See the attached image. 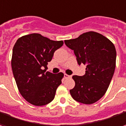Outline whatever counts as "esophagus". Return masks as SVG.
Returning <instances> with one entry per match:
<instances>
[{
    "label": "esophagus",
    "mask_w": 126,
    "mask_h": 126,
    "mask_svg": "<svg viewBox=\"0 0 126 126\" xmlns=\"http://www.w3.org/2000/svg\"><path fill=\"white\" fill-rule=\"evenodd\" d=\"M64 78H72V76L67 75V74H64Z\"/></svg>",
    "instance_id": "34e87169"
}]
</instances>
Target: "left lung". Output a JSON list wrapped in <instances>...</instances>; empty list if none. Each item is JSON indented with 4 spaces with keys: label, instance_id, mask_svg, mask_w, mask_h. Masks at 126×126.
Segmentation results:
<instances>
[{
    "label": "left lung",
    "instance_id": "left-lung-1",
    "mask_svg": "<svg viewBox=\"0 0 126 126\" xmlns=\"http://www.w3.org/2000/svg\"><path fill=\"white\" fill-rule=\"evenodd\" d=\"M65 44L74 50L78 65H86L84 75L72 76L75 87L69 91L71 95L85 104L96 102L105 94L115 72V46L109 39L94 31L65 40Z\"/></svg>",
    "mask_w": 126,
    "mask_h": 126
}]
</instances>
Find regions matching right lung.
Instances as JSON below:
<instances>
[{
    "instance_id": "obj_1",
    "label": "right lung",
    "mask_w": 126,
    "mask_h": 126,
    "mask_svg": "<svg viewBox=\"0 0 126 126\" xmlns=\"http://www.w3.org/2000/svg\"><path fill=\"white\" fill-rule=\"evenodd\" d=\"M63 44V41H53L32 33L19 38L14 45L13 74L20 94L32 105L44 106L54 98L63 74H54L46 69L54 52Z\"/></svg>"
}]
</instances>
